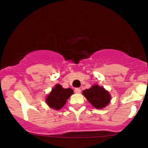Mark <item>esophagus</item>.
Wrapping results in <instances>:
<instances>
[{
	"label": "esophagus",
	"mask_w": 148,
	"mask_h": 148,
	"mask_svg": "<svg viewBox=\"0 0 148 148\" xmlns=\"http://www.w3.org/2000/svg\"><path fill=\"white\" fill-rule=\"evenodd\" d=\"M74 92H75V93H76V94H79V93L81 92V89L79 88H75V89H74Z\"/></svg>",
	"instance_id": "34e87169"
}]
</instances>
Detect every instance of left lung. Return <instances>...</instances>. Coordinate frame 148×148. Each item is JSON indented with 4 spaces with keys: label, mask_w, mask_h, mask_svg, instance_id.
Segmentation results:
<instances>
[{
    "label": "left lung",
    "mask_w": 148,
    "mask_h": 148,
    "mask_svg": "<svg viewBox=\"0 0 148 148\" xmlns=\"http://www.w3.org/2000/svg\"><path fill=\"white\" fill-rule=\"evenodd\" d=\"M90 103L97 109H102L108 106L111 99L109 92L99 85L95 84L82 92Z\"/></svg>",
    "instance_id": "8db88e82"
}]
</instances>
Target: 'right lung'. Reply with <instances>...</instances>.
<instances>
[{"label": "right lung", "mask_w": 148, "mask_h": 148, "mask_svg": "<svg viewBox=\"0 0 148 148\" xmlns=\"http://www.w3.org/2000/svg\"><path fill=\"white\" fill-rule=\"evenodd\" d=\"M73 93L74 91L71 88H63L61 85L56 84L47 95L46 103L52 109L60 110Z\"/></svg>", "instance_id": "1"}]
</instances>
